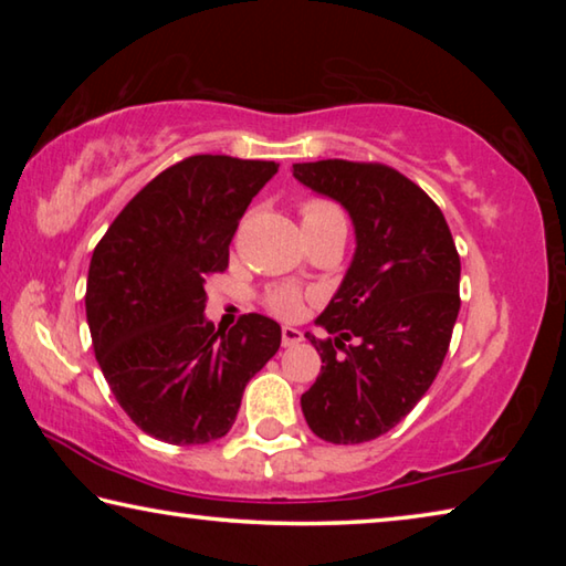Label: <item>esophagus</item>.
<instances>
[{"label": "esophagus", "instance_id": "1", "mask_svg": "<svg viewBox=\"0 0 566 566\" xmlns=\"http://www.w3.org/2000/svg\"><path fill=\"white\" fill-rule=\"evenodd\" d=\"M304 339V334L294 327H282V347H296Z\"/></svg>", "mask_w": 566, "mask_h": 566}]
</instances>
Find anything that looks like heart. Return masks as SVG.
<instances>
[{
	"label": "heart",
	"instance_id": "heart-1",
	"mask_svg": "<svg viewBox=\"0 0 566 566\" xmlns=\"http://www.w3.org/2000/svg\"><path fill=\"white\" fill-rule=\"evenodd\" d=\"M302 227L324 229V227H344L342 209L329 199H306L300 207ZM264 304L280 317H300L304 310V294L290 284H276L264 292Z\"/></svg>",
	"mask_w": 566,
	"mask_h": 566
}]
</instances>
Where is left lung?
Returning a JSON list of instances; mask_svg holds the SVG:
<instances>
[{"label":"left lung","instance_id":"left-lung-1","mask_svg":"<svg viewBox=\"0 0 566 566\" xmlns=\"http://www.w3.org/2000/svg\"><path fill=\"white\" fill-rule=\"evenodd\" d=\"M294 177L347 209L357 249L306 339L322 371L302 395L314 434L361 444L399 424L442 369L459 314V254L424 189L377 161L322 159Z\"/></svg>","mask_w":566,"mask_h":566}]
</instances>
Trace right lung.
Instances as JSON below:
<instances>
[{"instance_id":"right-lung-1","label":"right lung","mask_w":566,"mask_h":566,"mask_svg":"<svg viewBox=\"0 0 566 566\" xmlns=\"http://www.w3.org/2000/svg\"><path fill=\"white\" fill-rule=\"evenodd\" d=\"M280 165L195 155L157 175L94 247L87 322L102 375L142 432L207 444L232 429L247 381L282 344L264 314L229 332L205 317L207 276L224 272L252 197Z\"/></svg>"}]
</instances>
